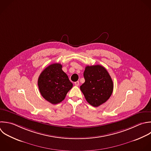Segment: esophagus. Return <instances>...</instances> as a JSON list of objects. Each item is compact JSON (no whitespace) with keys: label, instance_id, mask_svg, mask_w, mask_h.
<instances>
[{"label":"esophagus","instance_id":"esophagus-1","mask_svg":"<svg viewBox=\"0 0 151 151\" xmlns=\"http://www.w3.org/2000/svg\"><path fill=\"white\" fill-rule=\"evenodd\" d=\"M74 84H75V86H78L79 85V81H76V82L74 83Z\"/></svg>","mask_w":151,"mask_h":151}]
</instances>
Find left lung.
Here are the masks:
<instances>
[{
	"mask_svg": "<svg viewBox=\"0 0 151 151\" xmlns=\"http://www.w3.org/2000/svg\"><path fill=\"white\" fill-rule=\"evenodd\" d=\"M83 75L85 82L80 90L87 101L94 107L105 103L113 90V83L106 69L100 65H87Z\"/></svg>",
	"mask_w": 151,
	"mask_h": 151,
	"instance_id": "8db88e82",
	"label": "left lung"
}]
</instances>
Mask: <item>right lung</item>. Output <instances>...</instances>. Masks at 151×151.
Instances as JSON below:
<instances>
[{
    "mask_svg": "<svg viewBox=\"0 0 151 151\" xmlns=\"http://www.w3.org/2000/svg\"><path fill=\"white\" fill-rule=\"evenodd\" d=\"M38 85L42 96L53 104L61 102L73 87V83L59 63L51 64L42 71Z\"/></svg>",
    "mask_w": 151,
    "mask_h": 151,
    "instance_id": "add662e5",
    "label": "right lung"
}]
</instances>
